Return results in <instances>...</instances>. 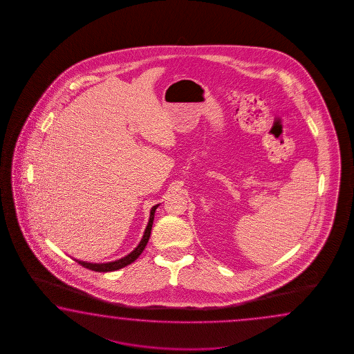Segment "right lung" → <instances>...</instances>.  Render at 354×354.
Masks as SVG:
<instances>
[{
	"instance_id": "right-lung-1",
	"label": "right lung",
	"mask_w": 354,
	"mask_h": 354,
	"mask_svg": "<svg viewBox=\"0 0 354 354\" xmlns=\"http://www.w3.org/2000/svg\"><path fill=\"white\" fill-rule=\"evenodd\" d=\"M158 205H156V206H153L151 210V215H149V221H148V225L145 227V232H144L143 238H142V241L140 243L138 244V247H136L131 253H129L128 256L122 257L121 259H118V261H113V262H107V263H90V262H84V261H78V259H75V262H78V263L81 264L82 267L84 268H88L91 271L95 272H113L118 271V270H120V268H124V267H127L129 264L133 263L134 261H136L138 257L140 256L142 253H143L144 248H145V245H147V243L149 241V236H151V225H153V220H154V212L157 210V207H158Z\"/></svg>"
}]
</instances>
